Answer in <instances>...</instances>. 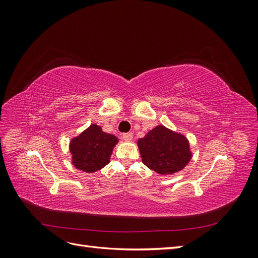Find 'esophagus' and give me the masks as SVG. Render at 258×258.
Listing matches in <instances>:
<instances>
[{
  "label": "esophagus",
  "mask_w": 258,
  "mask_h": 258,
  "mask_svg": "<svg viewBox=\"0 0 258 258\" xmlns=\"http://www.w3.org/2000/svg\"><path fill=\"white\" fill-rule=\"evenodd\" d=\"M132 135L131 134H123L122 135V140L123 141H126V142H130V141H132Z\"/></svg>",
  "instance_id": "1"
}]
</instances>
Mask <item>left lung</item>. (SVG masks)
I'll list each match as a JSON object with an SVG mask.
<instances>
[{
    "mask_svg": "<svg viewBox=\"0 0 258 258\" xmlns=\"http://www.w3.org/2000/svg\"><path fill=\"white\" fill-rule=\"evenodd\" d=\"M138 146L144 165L161 175L183 170L192 157L187 138L162 124L139 139Z\"/></svg>",
    "mask_w": 258,
    "mask_h": 258,
    "instance_id": "obj_1",
    "label": "left lung"
}]
</instances>
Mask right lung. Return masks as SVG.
Wrapping results in <instances>:
<instances>
[{
  "instance_id": "obj_1",
  "label": "right lung",
  "mask_w": 258,
  "mask_h": 258,
  "mask_svg": "<svg viewBox=\"0 0 258 258\" xmlns=\"http://www.w3.org/2000/svg\"><path fill=\"white\" fill-rule=\"evenodd\" d=\"M117 143L118 139L114 135L106 134L97 123H91L80 136L70 141L73 166L84 172H96L110 162Z\"/></svg>"
}]
</instances>
